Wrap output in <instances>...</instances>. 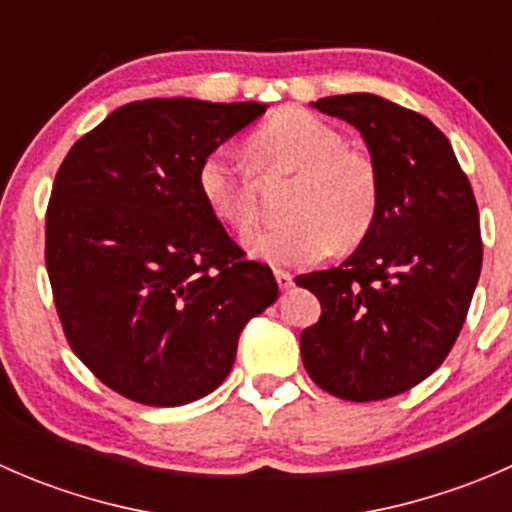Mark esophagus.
<instances>
[{
    "label": "esophagus",
    "mask_w": 512,
    "mask_h": 512,
    "mask_svg": "<svg viewBox=\"0 0 512 512\" xmlns=\"http://www.w3.org/2000/svg\"><path fill=\"white\" fill-rule=\"evenodd\" d=\"M275 280H277V285H280V289H292L294 287V277L289 275L287 270H275Z\"/></svg>",
    "instance_id": "34e87169"
}]
</instances>
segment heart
<instances>
[{"instance_id": "1", "label": "heart", "mask_w": 512, "mask_h": 512, "mask_svg": "<svg viewBox=\"0 0 512 512\" xmlns=\"http://www.w3.org/2000/svg\"><path fill=\"white\" fill-rule=\"evenodd\" d=\"M262 173H294L285 223L252 232L247 250L272 265H314L334 250H352L379 218V168L349 148L342 131L302 108H287L262 123L247 141ZM198 190L227 225L247 230L257 218L252 170L232 148L218 146L198 165Z\"/></svg>"}]
</instances>
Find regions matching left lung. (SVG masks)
Returning <instances> with one entry per match:
<instances>
[{
  "mask_svg": "<svg viewBox=\"0 0 512 512\" xmlns=\"http://www.w3.org/2000/svg\"><path fill=\"white\" fill-rule=\"evenodd\" d=\"M314 108L361 131L379 168V218L339 267L297 277L322 304L299 334L307 374L344 401L414 389L443 364L483 265L478 205L448 138L421 113L374 94Z\"/></svg>",
  "mask_w": 512,
  "mask_h": 512,
  "instance_id": "1",
  "label": "left lung"
}]
</instances>
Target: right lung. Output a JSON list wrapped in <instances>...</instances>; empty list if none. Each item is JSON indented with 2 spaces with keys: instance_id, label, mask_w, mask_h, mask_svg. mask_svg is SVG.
Instances as JSON below:
<instances>
[{
  "instance_id": "right-lung-1",
  "label": "right lung",
  "mask_w": 512,
  "mask_h": 512,
  "mask_svg": "<svg viewBox=\"0 0 512 512\" xmlns=\"http://www.w3.org/2000/svg\"><path fill=\"white\" fill-rule=\"evenodd\" d=\"M265 103L146 98L116 108L59 165L46 272L61 329L98 381L146 406L218 389L245 324L277 299L198 190V165Z\"/></svg>"
}]
</instances>
